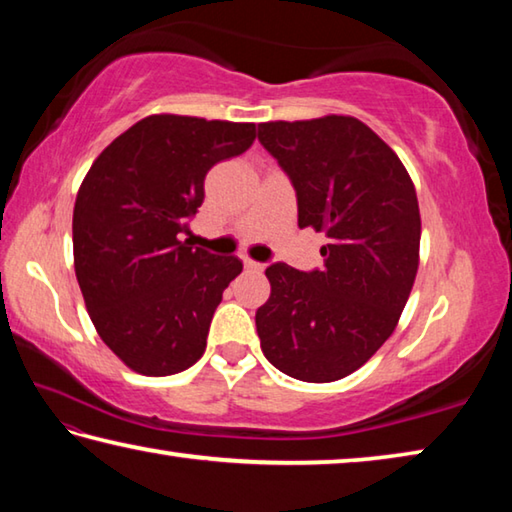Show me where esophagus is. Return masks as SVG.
I'll return each mask as SVG.
<instances>
[{"label":"esophagus","mask_w":512,"mask_h":512,"mask_svg":"<svg viewBox=\"0 0 512 512\" xmlns=\"http://www.w3.org/2000/svg\"><path fill=\"white\" fill-rule=\"evenodd\" d=\"M244 266L248 268V271H255V273H259V271H264V264H259V262H255V259H244Z\"/></svg>","instance_id":"esophagus-1"}]
</instances>
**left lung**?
Masks as SVG:
<instances>
[{
    "instance_id": "left-lung-1",
    "label": "left lung",
    "mask_w": 512,
    "mask_h": 512,
    "mask_svg": "<svg viewBox=\"0 0 512 512\" xmlns=\"http://www.w3.org/2000/svg\"><path fill=\"white\" fill-rule=\"evenodd\" d=\"M257 137L296 189L300 228L329 239L323 268H266L271 298L255 314L262 352L293 379H343L384 345L409 300L415 187L391 146L354 117L268 121Z\"/></svg>"
}]
</instances>
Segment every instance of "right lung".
I'll list each match as a JSON object with an SVG mask.
<instances>
[{
    "mask_svg": "<svg viewBox=\"0 0 512 512\" xmlns=\"http://www.w3.org/2000/svg\"><path fill=\"white\" fill-rule=\"evenodd\" d=\"M255 142V124L151 115L103 149L74 205V268L103 343L149 377L203 357L223 289L244 264L189 244L205 176Z\"/></svg>",
    "mask_w": 512,
    "mask_h": 512,
    "instance_id": "obj_1",
    "label": "right lung"
}]
</instances>
